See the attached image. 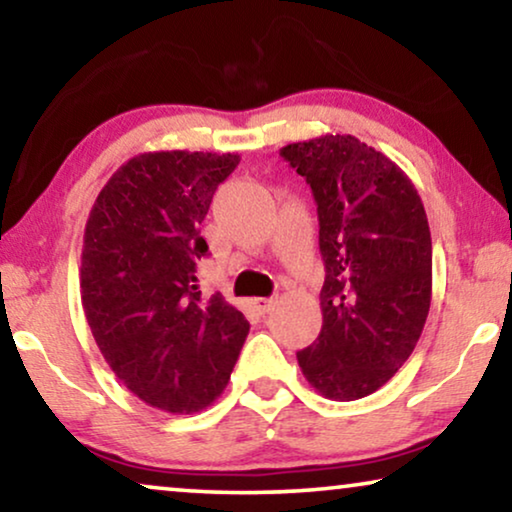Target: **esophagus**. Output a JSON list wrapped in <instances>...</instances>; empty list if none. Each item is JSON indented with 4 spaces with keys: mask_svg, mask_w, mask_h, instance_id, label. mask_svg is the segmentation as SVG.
Instances as JSON below:
<instances>
[{
    "mask_svg": "<svg viewBox=\"0 0 512 512\" xmlns=\"http://www.w3.org/2000/svg\"><path fill=\"white\" fill-rule=\"evenodd\" d=\"M275 303H277V298H254V305H256V310L258 312H270L272 307H275Z\"/></svg>",
    "mask_w": 512,
    "mask_h": 512,
    "instance_id": "esophagus-1",
    "label": "esophagus"
}]
</instances>
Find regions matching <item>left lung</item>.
Listing matches in <instances>:
<instances>
[{
    "label": "left lung",
    "instance_id": "left-lung-1",
    "mask_svg": "<svg viewBox=\"0 0 512 512\" xmlns=\"http://www.w3.org/2000/svg\"><path fill=\"white\" fill-rule=\"evenodd\" d=\"M312 188L319 216L324 326L296 354L321 396L356 401L387 384L415 349L431 305V230L417 188L352 135L279 151Z\"/></svg>",
    "mask_w": 512,
    "mask_h": 512
}]
</instances>
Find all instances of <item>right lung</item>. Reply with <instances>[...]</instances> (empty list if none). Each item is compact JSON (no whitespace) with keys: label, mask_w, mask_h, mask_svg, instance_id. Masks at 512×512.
Instances as JSON below:
<instances>
[{"label":"right lung","mask_w":512,"mask_h":512,"mask_svg":"<svg viewBox=\"0 0 512 512\" xmlns=\"http://www.w3.org/2000/svg\"><path fill=\"white\" fill-rule=\"evenodd\" d=\"M237 153H142L107 181L90 209L81 300L109 368L153 408L188 415L226 389L249 321L221 293L202 298L200 235Z\"/></svg>","instance_id":"right-lung-1"}]
</instances>
